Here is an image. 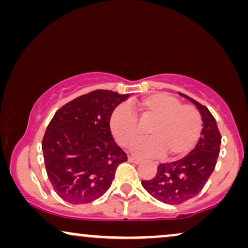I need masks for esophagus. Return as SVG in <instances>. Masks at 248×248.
I'll list each match as a JSON object with an SVG mask.
<instances>
[{
  "mask_svg": "<svg viewBox=\"0 0 248 248\" xmlns=\"http://www.w3.org/2000/svg\"><path fill=\"white\" fill-rule=\"evenodd\" d=\"M128 161L133 162V164H135V165H139V164H141V162H142V159L133 157V155H130V157H128Z\"/></svg>",
  "mask_w": 248,
  "mask_h": 248,
  "instance_id": "1",
  "label": "esophagus"
}]
</instances>
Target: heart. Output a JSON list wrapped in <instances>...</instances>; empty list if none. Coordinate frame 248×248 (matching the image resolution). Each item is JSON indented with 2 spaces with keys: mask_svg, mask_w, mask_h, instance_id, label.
<instances>
[{
  "mask_svg": "<svg viewBox=\"0 0 248 248\" xmlns=\"http://www.w3.org/2000/svg\"><path fill=\"white\" fill-rule=\"evenodd\" d=\"M131 109L142 123L153 121L149 127L151 138L135 147L137 154L164 155L165 158L175 159L187 155L195 147L201 134L202 120L192 105L182 104L174 96L158 93L131 105ZM131 111L121 105L115 108L109 120L111 134L125 148L133 147L143 135L141 125Z\"/></svg>",
  "mask_w": 248,
  "mask_h": 248,
  "instance_id": "obj_1",
  "label": "heart"
}]
</instances>
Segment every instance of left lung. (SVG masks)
I'll return each mask as SVG.
<instances>
[{
	"label": "left lung",
	"instance_id": "obj_1",
	"mask_svg": "<svg viewBox=\"0 0 248 248\" xmlns=\"http://www.w3.org/2000/svg\"><path fill=\"white\" fill-rule=\"evenodd\" d=\"M178 93L194 104L201 114V138L187 155L177 161L160 164L154 178L141 182L151 196L171 205L188 201L202 191L215 170L221 144L217 122L208 108L184 93Z\"/></svg>",
	"mask_w": 248,
	"mask_h": 248
}]
</instances>
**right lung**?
<instances>
[{"mask_svg": "<svg viewBox=\"0 0 248 248\" xmlns=\"http://www.w3.org/2000/svg\"><path fill=\"white\" fill-rule=\"evenodd\" d=\"M128 93L94 90L56 111L42 142L47 176L64 201L86 204L110 187L118 165L127 155L114 141L109 127L115 108Z\"/></svg>", "mask_w": 248, "mask_h": 248, "instance_id": "obj_1", "label": "right lung"}]
</instances>
